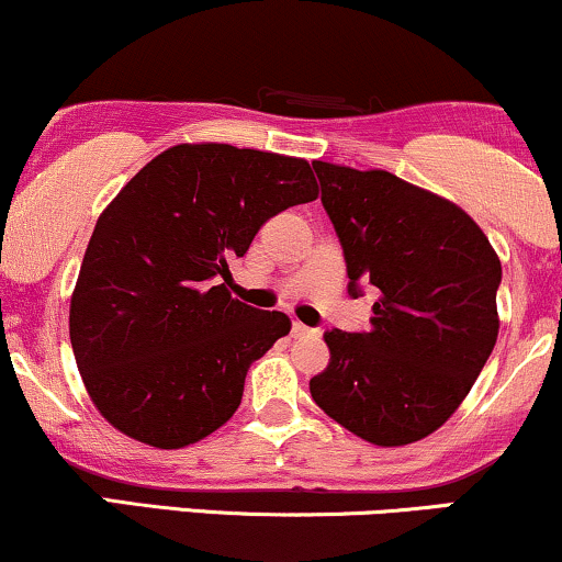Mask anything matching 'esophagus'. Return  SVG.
I'll list each match as a JSON object with an SVG mask.
<instances>
[{
    "label": "esophagus",
    "instance_id": "esophagus-1",
    "mask_svg": "<svg viewBox=\"0 0 562 562\" xmlns=\"http://www.w3.org/2000/svg\"><path fill=\"white\" fill-rule=\"evenodd\" d=\"M290 335L293 337H319V329H311V327H306V324H301V322H293V329H290Z\"/></svg>",
    "mask_w": 562,
    "mask_h": 562
}]
</instances>
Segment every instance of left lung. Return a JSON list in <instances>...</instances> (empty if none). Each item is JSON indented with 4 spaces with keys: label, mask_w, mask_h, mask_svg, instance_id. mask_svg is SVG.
<instances>
[{
    "label": "left lung",
    "mask_w": 562,
    "mask_h": 562,
    "mask_svg": "<svg viewBox=\"0 0 562 562\" xmlns=\"http://www.w3.org/2000/svg\"><path fill=\"white\" fill-rule=\"evenodd\" d=\"M350 285L380 290L369 333L329 329V363L311 397L380 448L442 427L497 342L503 267L482 227L442 195L387 170L314 161Z\"/></svg>",
    "instance_id": "8db88e82"
}]
</instances>
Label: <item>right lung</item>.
<instances>
[{"label": "right lung", "mask_w": 562, "mask_h": 562, "mask_svg": "<svg viewBox=\"0 0 562 562\" xmlns=\"http://www.w3.org/2000/svg\"><path fill=\"white\" fill-rule=\"evenodd\" d=\"M316 195L306 159L229 144L167 148L114 195L70 299L78 371L114 429L178 450L229 422L290 319L220 280L269 216Z\"/></svg>", "instance_id": "obj_1"}]
</instances>
